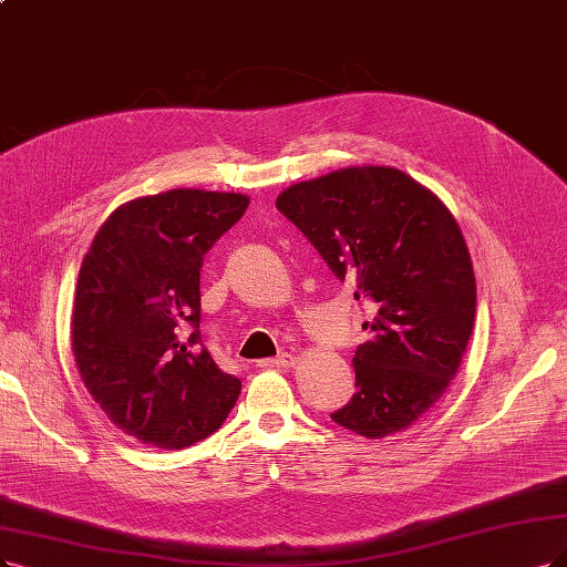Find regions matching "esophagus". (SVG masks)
I'll return each mask as SVG.
<instances>
[{
    "label": "esophagus",
    "mask_w": 567,
    "mask_h": 567,
    "mask_svg": "<svg viewBox=\"0 0 567 567\" xmlns=\"http://www.w3.org/2000/svg\"><path fill=\"white\" fill-rule=\"evenodd\" d=\"M295 362H297L295 354L282 352V354H278V358L261 360L257 367H261V369H289V367H295Z\"/></svg>",
    "instance_id": "esophagus-1"
}]
</instances>
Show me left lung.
I'll return each instance as SVG.
<instances>
[{
	"label": "left lung",
	"mask_w": 567,
	"mask_h": 567,
	"mask_svg": "<svg viewBox=\"0 0 567 567\" xmlns=\"http://www.w3.org/2000/svg\"><path fill=\"white\" fill-rule=\"evenodd\" d=\"M276 207L354 299L375 306L352 360L358 392L331 421L369 439L404 432L444 394L472 337L476 282L453 215L383 165L295 184Z\"/></svg>",
	"instance_id": "1"
}]
</instances>
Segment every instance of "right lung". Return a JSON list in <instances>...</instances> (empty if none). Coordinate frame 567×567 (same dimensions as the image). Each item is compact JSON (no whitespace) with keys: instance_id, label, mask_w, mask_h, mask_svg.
Here are the masks:
<instances>
[{"instance_id":"add662e5","label":"right lung","mask_w":567,"mask_h":567,"mask_svg":"<svg viewBox=\"0 0 567 567\" xmlns=\"http://www.w3.org/2000/svg\"><path fill=\"white\" fill-rule=\"evenodd\" d=\"M249 205L240 194L173 188L121 205L79 270L72 350L110 421L156 449L219 430L240 381L200 341L203 259Z\"/></svg>"}]
</instances>
